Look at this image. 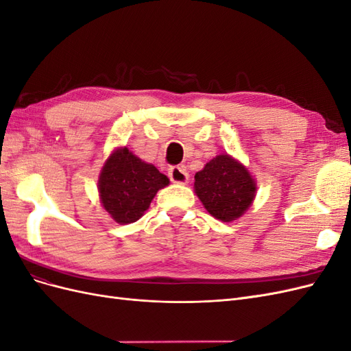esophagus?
<instances>
[{
	"mask_svg": "<svg viewBox=\"0 0 351 351\" xmlns=\"http://www.w3.org/2000/svg\"><path fill=\"white\" fill-rule=\"evenodd\" d=\"M168 177L173 183H178V184H186L189 182V174H187L184 167H178V165L169 167Z\"/></svg>",
	"mask_w": 351,
	"mask_h": 351,
	"instance_id": "obj_1",
	"label": "esophagus"
}]
</instances>
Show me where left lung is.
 <instances>
[{"label": "left lung", "instance_id": "1", "mask_svg": "<svg viewBox=\"0 0 351 351\" xmlns=\"http://www.w3.org/2000/svg\"><path fill=\"white\" fill-rule=\"evenodd\" d=\"M195 190L212 217L230 222L250 206L256 184L247 169L226 154L196 173Z\"/></svg>", "mask_w": 351, "mask_h": 351}]
</instances>
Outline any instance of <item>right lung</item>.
I'll return each instance as SVG.
<instances>
[{
    "label": "right lung",
    "instance_id": "add662e5",
    "mask_svg": "<svg viewBox=\"0 0 351 351\" xmlns=\"http://www.w3.org/2000/svg\"><path fill=\"white\" fill-rule=\"evenodd\" d=\"M169 180L152 164L134 156L127 147L115 151L105 162L99 177L104 208L120 224L139 219L149 208L159 189Z\"/></svg>",
    "mask_w": 351,
    "mask_h": 351
}]
</instances>
